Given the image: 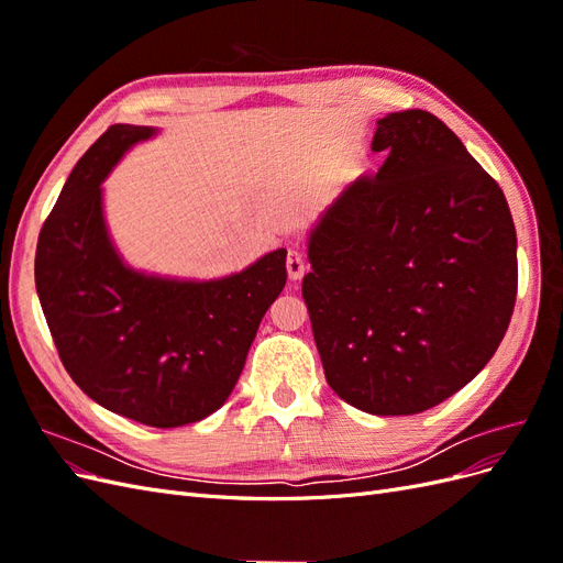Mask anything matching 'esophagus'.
Listing matches in <instances>:
<instances>
[{
	"label": "esophagus",
	"mask_w": 563,
	"mask_h": 563,
	"mask_svg": "<svg viewBox=\"0 0 563 563\" xmlns=\"http://www.w3.org/2000/svg\"><path fill=\"white\" fill-rule=\"evenodd\" d=\"M305 258L302 253L298 249H288V255H286V269H288V277H291L294 282L300 279L305 275Z\"/></svg>",
	"instance_id": "34e87169"
}]
</instances>
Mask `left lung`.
Wrapping results in <instances>:
<instances>
[{"label": "left lung", "instance_id": "1", "mask_svg": "<svg viewBox=\"0 0 563 563\" xmlns=\"http://www.w3.org/2000/svg\"><path fill=\"white\" fill-rule=\"evenodd\" d=\"M376 176L310 234L302 279L331 389L373 416H413L479 373L517 300V230L500 185L424 110L378 119Z\"/></svg>", "mask_w": 563, "mask_h": 563}]
</instances>
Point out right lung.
<instances>
[{
    "instance_id": "right-lung-1",
    "label": "right lung",
    "mask_w": 563,
    "mask_h": 563,
    "mask_svg": "<svg viewBox=\"0 0 563 563\" xmlns=\"http://www.w3.org/2000/svg\"><path fill=\"white\" fill-rule=\"evenodd\" d=\"M155 133L114 124L84 152L42 225L35 284L60 362L81 391L112 413L166 430L211 416L230 397L286 284V249L209 282L124 265L106 228L100 183L131 145Z\"/></svg>"
}]
</instances>
